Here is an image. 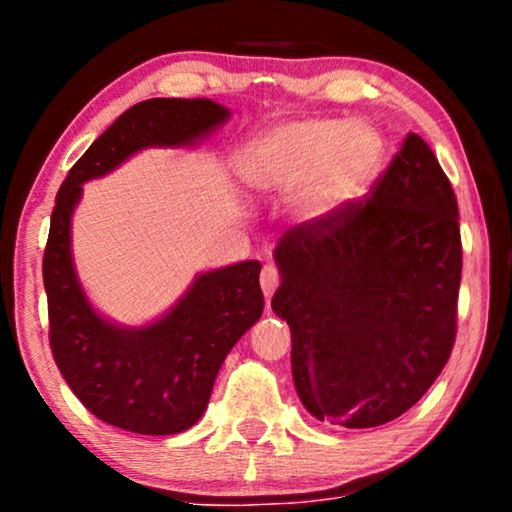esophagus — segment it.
<instances>
[{"label":"esophagus","mask_w":512,"mask_h":512,"mask_svg":"<svg viewBox=\"0 0 512 512\" xmlns=\"http://www.w3.org/2000/svg\"><path fill=\"white\" fill-rule=\"evenodd\" d=\"M277 286H279V270L272 263L263 265V270H261V289L265 293V298H270L272 293L277 291Z\"/></svg>","instance_id":"obj_1"}]
</instances>
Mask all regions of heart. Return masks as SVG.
<instances>
[{
  "label": "heart",
  "instance_id": "obj_1",
  "mask_svg": "<svg viewBox=\"0 0 512 512\" xmlns=\"http://www.w3.org/2000/svg\"><path fill=\"white\" fill-rule=\"evenodd\" d=\"M384 163L373 125L340 118H298L265 132L244 151L240 174L265 195H293L300 223L331 221L368 191Z\"/></svg>",
  "mask_w": 512,
  "mask_h": 512
}]
</instances>
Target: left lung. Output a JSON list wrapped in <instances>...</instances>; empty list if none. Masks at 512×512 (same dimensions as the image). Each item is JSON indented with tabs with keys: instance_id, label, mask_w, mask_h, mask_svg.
Segmentation results:
<instances>
[{
	"instance_id": "obj_1",
	"label": "left lung",
	"mask_w": 512,
	"mask_h": 512,
	"mask_svg": "<svg viewBox=\"0 0 512 512\" xmlns=\"http://www.w3.org/2000/svg\"><path fill=\"white\" fill-rule=\"evenodd\" d=\"M272 312L291 328V373L319 422L370 429L401 417L457 335V198L429 144L408 132L366 200L286 230Z\"/></svg>"
}]
</instances>
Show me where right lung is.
Wrapping results in <instances>:
<instances>
[{
    "mask_svg": "<svg viewBox=\"0 0 512 512\" xmlns=\"http://www.w3.org/2000/svg\"><path fill=\"white\" fill-rule=\"evenodd\" d=\"M230 118L219 102L153 100L121 114L62 181L44 251L51 349L62 377L97 419L142 436L181 433L205 415L221 363L261 319V263L200 272L163 317L121 326L100 314L79 282L72 214L83 184L153 146H195Z\"/></svg>",
    "mask_w": 512,
    "mask_h": 512,
    "instance_id": "obj_1",
    "label": "right lung"
}]
</instances>
